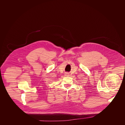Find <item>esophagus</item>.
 I'll return each mask as SVG.
<instances>
[{
	"label": "esophagus",
	"mask_w": 125,
	"mask_h": 125,
	"mask_svg": "<svg viewBox=\"0 0 125 125\" xmlns=\"http://www.w3.org/2000/svg\"><path fill=\"white\" fill-rule=\"evenodd\" d=\"M65 76H69V73H65Z\"/></svg>",
	"instance_id": "34e87169"
}]
</instances>
